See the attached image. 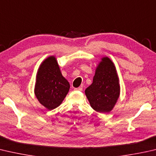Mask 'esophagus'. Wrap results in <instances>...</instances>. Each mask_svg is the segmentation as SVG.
<instances>
[{
  "instance_id": "1",
  "label": "esophagus",
  "mask_w": 156,
  "mask_h": 156,
  "mask_svg": "<svg viewBox=\"0 0 156 156\" xmlns=\"http://www.w3.org/2000/svg\"><path fill=\"white\" fill-rule=\"evenodd\" d=\"M74 90H78V91H81V90H83V88H82V87L75 88Z\"/></svg>"
}]
</instances>
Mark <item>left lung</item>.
<instances>
[{
  "mask_svg": "<svg viewBox=\"0 0 156 156\" xmlns=\"http://www.w3.org/2000/svg\"><path fill=\"white\" fill-rule=\"evenodd\" d=\"M120 85L114 63L108 57H103L96 67L93 83L85 90L90 105L95 111H111L119 97Z\"/></svg>",
  "mask_w": 156,
  "mask_h": 156,
  "instance_id": "8db88e82",
  "label": "left lung"
}]
</instances>
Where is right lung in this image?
I'll return each instance as SVG.
<instances>
[{"instance_id":"right-lung-1","label":"right lung","mask_w":156,"mask_h":156,"mask_svg":"<svg viewBox=\"0 0 156 156\" xmlns=\"http://www.w3.org/2000/svg\"><path fill=\"white\" fill-rule=\"evenodd\" d=\"M69 88L55 56L45 59L37 73L35 87V94L40 104L50 110L56 108L63 101Z\"/></svg>"}]
</instances>
